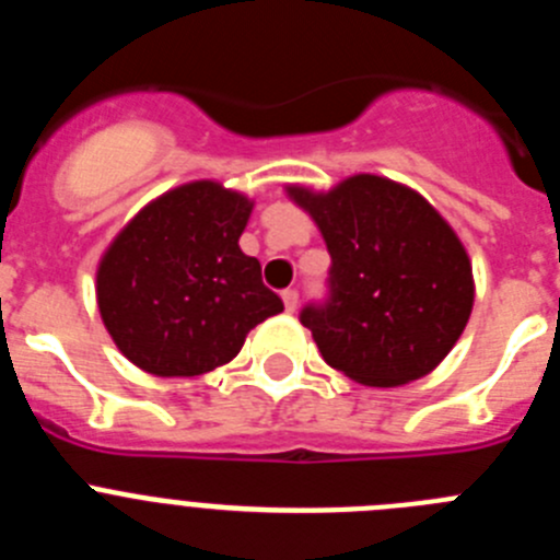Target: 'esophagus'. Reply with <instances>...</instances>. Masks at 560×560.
Segmentation results:
<instances>
[{
	"mask_svg": "<svg viewBox=\"0 0 560 560\" xmlns=\"http://www.w3.org/2000/svg\"><path fill=\"white\" fill-rule=\"evenodd\" d=\"M296 303H300V294H296L294 289H285L283 291V305H285V311H289V314H294Z\"/></svg>",
	"mask_w": 560,
	"mask_h": 560,
	"instance_id": "obj_1",
	"label": "esophagus"
}]
</instances>
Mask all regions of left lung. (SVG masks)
<instances>
[{"mask_svg": "<svg viewBox=\"0 0 560 560\" xmlns=\"http://www.w3.org/2000/svg\"><path fill=\"white\" fill-rule=\"evenodd\" d=\"M330 252L328 296L300 311L334 370L368 387L432 373L474 308L465 246L420 192L359 173L328 192L289 187Z\"/></svg>", "mask_w": 560, "mask_h": 560, "instance_id": "obj_1", "label": "left lung"}]
</instances>
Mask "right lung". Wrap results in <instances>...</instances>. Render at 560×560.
Instances as JSON below:
<instances>
[{
	"mask_svg": "<svg viewBox=\"0 0 560 560\" xmlns=\"http://www.w3.org/2000/svg\"><path fill=\"white\" fill-rule=\"evenodd\" d=\"M252 201L190 182L142 207L97 266V308L114 345L151 375H201L235 359L283 311L237 237Z\"/></svg>",
	"mask_w": 560,
	"mask_h": 560,
	"instance_id": "obj_1",
	"label": "right lung"
}]
</instances>
